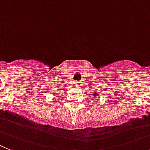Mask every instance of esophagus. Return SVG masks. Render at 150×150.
<instances>
[{
  "mask_svg": "<svg viewBox=\"0 0 150 150\" xmlns=\"http://www.w3.org/2000/svg\"><path fill=\"white\" fill-rule=\"evenodd\" d=\"M74 85H75V87H79V85H80V83H79V82H75V83H74Z\"/></svg>",
  "mask_w": 150,
  "mask_h": 150,
  "instance_id": "obj_1",
  "label": "esophagus"
}]
</instances>
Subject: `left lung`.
Masks as SVG:
<instances>
[{
	"label": "left lung",
	"instance_id": "1",
	"mask_svg": "<svg viewBox=\"0 0 150 150\" xmlns=\"http://www.w3.org/2000/svg\"><path fill=\"white\" fill-rule=\"evenodd\" d=\"M97 95H98V93H94V96H96Z\"/></svg>",
	"mask_w": 150,
	"mask_h": 150
}]
</instances>
